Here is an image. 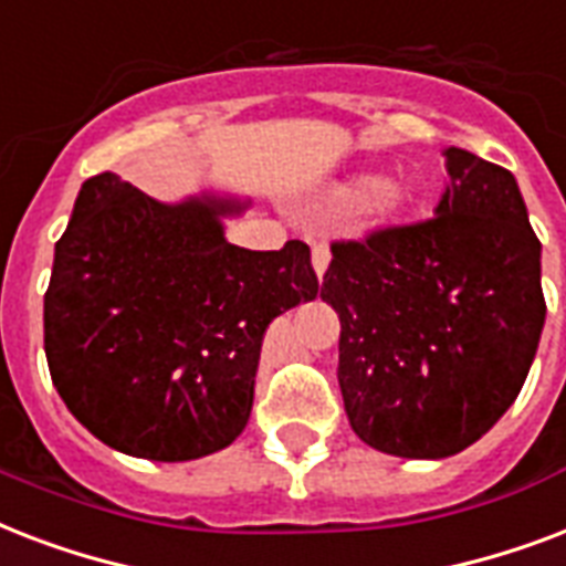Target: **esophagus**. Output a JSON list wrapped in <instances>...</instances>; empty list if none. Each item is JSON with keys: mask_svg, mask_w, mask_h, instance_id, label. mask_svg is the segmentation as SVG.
<instances>
[{"mask_svg": "<svg viewBox=\"0 0 566 566\" xmlns=\"http://www.w3.org/2000/svg\"><path fill=\"white\" fill-rule=\"evenodd\" d=\"M328 261H332V252H328V247H326V243H323V240H317V243L311 247V264H314L317 275L326 273Z\"/></svg>", "mask_w": 566, "mask_h": 566, "instance_id": "esophagus-1", "label": "esophagus"}]
</instances>
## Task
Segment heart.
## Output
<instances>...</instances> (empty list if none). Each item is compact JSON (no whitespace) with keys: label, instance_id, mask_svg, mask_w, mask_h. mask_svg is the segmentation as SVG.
Masks as SVG:
<instances>
[{"label":"heart","instance_id":"1","mask_svg":"<svg viewBox=\"0 0 566 566\" xmlns=\"http://www.w3.org/2000/svg\"><path fill=\"white\" fill-rule=\"evenodd\" d=\"M344 202L346 205H364L373 202V211H390L396 205L394 190L381 188V181L376 179H358L355 185L344 190Z\"/></svg>","mask_w":566,"mask_h":566}]
</instances>
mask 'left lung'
Listing matches in <instances>:
<instances>
[{
    "mask_svg": "<svg viewBox=\"0 0 566 566\" xmlns=\"http://www.w3.org/2000/svg\"><path fill=\"white\" fill-rule=\"evenodd\" d=\"M447 167L434 217L335 240L319 287L340 317L349 426L387 455L447 458L491 431L544 328L541 240L514 176L455 146Z\"/></svg>",
    "mask_w": 566,
    "mask_h": 566,
    "instance_id": "left-lung-1",
    "label": "left lung"
}]
</instances>
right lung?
Segmentation results:
<instances>
[{
	"label": "right lung",
	"instance_id": "add662e5",
	"mask_svg": "<svg viewBox=\"0 0 566 566\" xmlns=\"http://www.w3.org/2000/svg\"><path fill=\"white\" fill-rule=\"evenodd\" d=\"M238 202H155L117 176L82 185L43 296L52 385L102 443L190 461L247 429L261 340L282 311L317 296L311 249L222 238Z\"/></svg>",
	"mask_w": 566,
	"mask_h": 566
}]
</instances>
